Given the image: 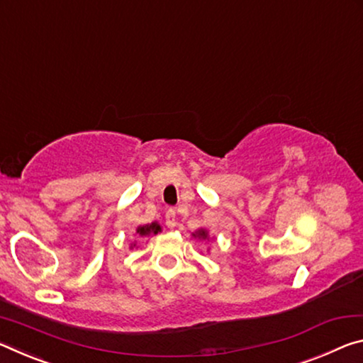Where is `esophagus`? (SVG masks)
Returning <instances> with one entry per match:
<instances>
[{
  "instance_id": "esophagus-1",
  "label": "esophagus",
  "mask_w": 363,
  "mask_h": 363,
  "mask_svg": "<svg viewBox=\"0 0 363 363\" xmlns=\"http://www.w3.org/2000/svg\"><path fill=\"white\" fill-rule=\"evenodd\" d=\"M165 225H167V228H175L177 227V212L174 209H169L165 212Z\"/></svg>"
}]
</instances>
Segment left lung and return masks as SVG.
<instances>
[{"instance_id": "1", "label": "left lung", "mask_w": 363, "mask_h": 363, "mask_svg": "<svg viewBox=\"0 0 363 363\" xmlns=\"http://www.w3.org/2000/svg\"><path fill=\"white\" fill-rule=\"evenodd\" d=\"M193 238H198V240L201 241H211L212 238L209 236V231H207L206 228H198L193 233Z\"/></svg>"}]
</instances>
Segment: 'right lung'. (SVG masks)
<instances>
[{"label": "right lung", "instance_id": "add662e5", "mask_svg": "<svg viewBox=\"0 0 363 363\" xmlns=\"http://www.w3.org/2000/svg\"><path fill=\"white\" fill-rule=\"evenodd\" d=\"M162 231V227L157 222H152V223H146V225H138L136 227V238H150L151 235H157ZM136 247V241L130 245V249Z\"/></svg>", "mask_w": 363, "mask_h": 363}]
</instances>
